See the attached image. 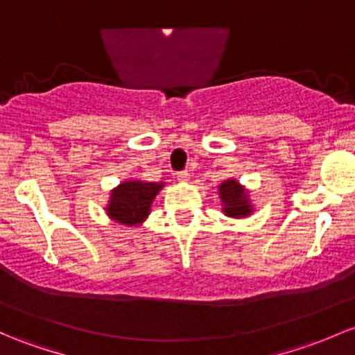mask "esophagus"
Masks as SVG:
<instances>
[{
    "mask_svg": "<svg viewBox=\"0 0 355 355\" xmlns=\"http://www.w3.org/2000/svg\"><path fill=\"white\" fill-rule=\"evenodd\" d=\"M177 178H178V182H189V178H190V173L189 171H178L177 173Z\"/></svg>",
    "mask_w": 355,
    "mask_h": 355,
    "instance_id": "34e87169",
    "label": "esophagus"
}]
</instances>
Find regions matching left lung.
Returning <instances> with one entry per match:
<instances>
[{
    "instance_id": "left-lung-1",
    "label": "left lung",
    "mask_w": 355,
    "mask_h": 355,
    "mask_svg": "<svg viewBox=\"0 0 355 355\" xmlns=\"http://www.w3.org/2000/svg\"><path fill=\"white\" fill-rule=\"evenodd\" d=\"M217 193L220 197L224 216L234 217V219H244V217H249L254 212L246 187L241 185L234 178L222 182Z\"/></svg>"
}]
</instances>
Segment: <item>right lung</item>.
I'll list each match as a JSON object with an SVG mask.
<instances>
[{
    "instance_id": "add662e5",
    "label": "right lung",
    "mask_w": 355,
    "mask_h": 355,
    "mask_svg": "<svg viewBox=\"0 0 355 355\" xmlns=\"http://www.w3.org/2000/svg\"><path fill=\"white\" fill-rule=\"evenodd\" d=\"M165 182L124 180L111 190L106 214L123 225H141L151 212V204Z\"/></svg>"
}]
</instances>
